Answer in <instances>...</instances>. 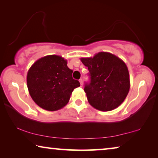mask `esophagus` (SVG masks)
<instances>
[{
    "instance_id": "obj_1",
    "label": "esophagus",
    "mask_w": 158,
    "mask_h": 158,
    "mask_svg": "<svg viewBox=\"0 0 158 158\" xmlns=\"http://www.w3.org/2000/svg\"><path fill=\"white\" fill-rule=\"evenodd\" d=\"M79 82H80V84H81V86H82V85H83V80H82L81 79H80Z\"/></svg>"
}]
</instances>
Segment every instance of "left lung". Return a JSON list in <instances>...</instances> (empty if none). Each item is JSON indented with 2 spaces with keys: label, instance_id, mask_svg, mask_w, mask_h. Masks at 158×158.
I'll return each instance as SVG.
<instances>
[{
  "label": "left lung",
  "instance_id": "obj_1",
  "mask_svg": "<svg viewBox=\"0 0 158 158\" xmlns=\"http://www.w3.org/2000/svg\"><path fill=\"white\" fill-rule=\"evenodd\" d=\"M88 67L90 83L84 91L90 105L101 111H110L119 106L128 94L130 79L124 62L107 52H99L93 57H81Z\"/></svg>",
  "mask_w": 158,
  "mask_h": 158
}]
</instances>
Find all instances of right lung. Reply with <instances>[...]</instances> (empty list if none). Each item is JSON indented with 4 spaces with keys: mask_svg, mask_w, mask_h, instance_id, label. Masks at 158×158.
Masks as SVG:
<instances>
[{
    "mask_svg": "<svg viewBox=\"0 0 158 158\" xmlns=\"http://www.w3.org/2000/svg\"><path fill=\"white\" fill-rule=\"evenodd\" d=\"M67 60L50 55L36 60L27 76V88L33 101L46 110L56 111L68 103L79 81L72 78Z\"/></svg>",
    "mask_w": 158,
    "mask_h": 158,
    "instance_id": "obj_1",
    "label": "right lung"
}]
</instances>
